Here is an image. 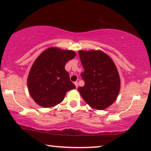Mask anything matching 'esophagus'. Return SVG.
<instances>
[{"label": "esophagus", "mask_w": 151, "mask_h": 151, "mask_svg": "<svg viewBox=\"0 0 151 151\" xmlns=\"http://www.w3.org/2000/svg\"><path fill=\"white\" fill-rule=\"evenodd\" d=\"M74 84H75V85H76V88H77L78 86V82H74Z\"/></svg>", "instance_id": "1"}]
</instances>
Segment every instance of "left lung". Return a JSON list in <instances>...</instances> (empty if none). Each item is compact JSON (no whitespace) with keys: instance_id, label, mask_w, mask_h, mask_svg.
I'll return each instance as SVG.
<instances>
[{"instance_id":"8db88e82","label":"left lung","mask_w":151,"mask_h":151,"mask_svg":"<svg viewBox=\"0 0 151 151\" xmlns=\"http://www.w3.org/2000/svg\"><path fill=\"white\" fill-rule=\"evenodd\" d=\"M84 71V86L78 91L86 104L97 110L110 106L118 96L120 78L114 62L101 50L78 51Z\"/></svg>"}]
</instances>
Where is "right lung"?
<instances>
[{"label": "right lung", "instance_id": "obj_1", "mask_svg": "<svg viewBox=\"0 0 151 151\" xmlns=\"http://www.w3.org/2000/svg\"><path fill=\"white\" fill-rule=\"evenodd\" d=\"M76 55L73 50L51 47L36 59L29 73L27 87L29 95L39 106H54L63 102L67 91L75 89L65 67Z\"/></svg>", "mask_w": 151, "mask_h": 151}]
</instances>
